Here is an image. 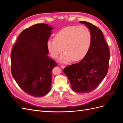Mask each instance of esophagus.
Instances as JSON below:
<instances>
[{"label": "esophagus", "instance_id": "obj_1", "mask_svg": "<svg viewBox=\"0 0 123 123\" xmlns=\"http://www.w3.org/2000/svg\"><path fill=\"white\" fill-rule=\"evenodd\" d=\"M61 67L62 69H64V68L66 67V66H65V65H61Z\"/></svg>", "mask_w": 123, "mask_h": 123}]
</instances>
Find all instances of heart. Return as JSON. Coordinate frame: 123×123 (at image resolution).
I'll return each mask as SVG.
<instances>
[{
    "mask_svg": "<svg viewBox=\"0 0 123 123\" xmlns=\"http://www.w3.org/2000/svg\"><path fill=\"white\" fill-rule=\"evenodd\" d=\"M91 33L85 25H70L59 31L54 40L47 41L46 46L51 56L56 58L63 50L64 53L59 61L68 63L71 61L77 62L84 59L90 49Z\"/></svg>",
    "mask_w": 123,
    "mask_h": 123,
    "instance_id": "1",
    "label": "heart"
}]
</instances>
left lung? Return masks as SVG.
Wrapping results in <instances>:
<instances>
[{"mask_svg":"<svg viewBox=\"0 0 123 123\" xmlns=\"http://www.w3.org/2000/svg\"><path fill=\"white\" fill-rule=\"evenodd\" d=\"M80 23L85 24L91 33L90 49L80 62L66 67L63 71L74 91L87 93L95 90L107 75L110 54L102 31L88 22Z\"/></svg>","mask_w":123,"mask_h":123,"instance_id":"left-lung-1","label":"left lung"}]
</instances>
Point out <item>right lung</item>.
Returning <instances> with one entry per match:
<instances>
[{
	"label": "right lung",
	"mask_w": 123,
	"mask_h": 123,
	"mask_svg": "<svg viewBox=\"0 0 123 123\" xmlns=\"http://www.w3.org/2000/svg\"><path fill=\"white\" fill-rule=\"evenodd\" d=\"M53 29L45 24L25 29L11 51L13 78L22 90L34 97L46 95L51 88L52 71L57 64L48 56L46 43Z\"/></svg>",
	"instance_id": "1"
}]
</instances>
